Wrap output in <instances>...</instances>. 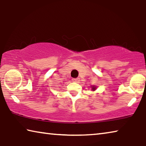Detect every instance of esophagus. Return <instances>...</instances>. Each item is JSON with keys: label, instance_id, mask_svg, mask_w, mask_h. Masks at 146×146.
<instances>
[{"label": "esophagus", "instance_id": "34e87169", "mask_svg": "<svg viewBox=\"0 0 146 146\" xmlns=\"http://www.w3.org/2000/svg\"><path fill=\"white\" fill-rule=\"evenodd\" d=\"M72 80H73V82H78L79 81H80V78H73V79H72Z\"/></svg>", "mask_w": 146, "mask_h": 146}]
</instances>
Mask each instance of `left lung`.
<instances>
[{
  "label": "left lung",
  "instance_id": "1",
  "mask_svg": "<svg viewBox=\"0 0 146 146\" xmlns=\"http://www.w3.org/2000/svg\"><path fill=\"white\" fill-rule=\"evenodd\" d=\"M95 89H96V87L92 86V91H94Z\"/></svg>",
  "mask_w": 146,
  "mask_h": 146
}]
</instances>
